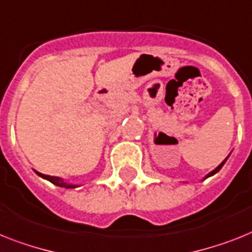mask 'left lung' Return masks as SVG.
<instances>
[{
    "label": "left lung",
    "mask_w": 252,
    "mask_h": 252,
    "mask_svg": "<svg viewBox=\"0 0 252 252\" xmlns=\"http://www.w3.org/2000/svg\"><path fill=\"white\" fill-rule=\"evenodd\" d=\"M227 158H225V160H224V161H223V162H221L220 165L218 166V168H215V169H214V170H213V172H211V173H209V174H208V175H206V178H209V177H211V175H214V174H215V173H218V172H219V170H220V169H221V166H223V165H224V162L227 161Z\"/></svg>",
    "instance_id": "8db88e82"
}]
</instances>
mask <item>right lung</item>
Wrapping results in <instances>:
<instances>
[{
	"mask_svg": "<svg viewBox=\"0 0 252 252\" xmlns=\"http://www.w3.org/2000/svg\"><path fill=\"white\" fill-rule=\"evenodd\" d=\"M35 173H37V174L39 175V177H42V178H46V179H47V181H50L51 183H54V185L59 186V187H64V188H75V187H77V186L67 185V183H65V182L63 181V179L59 178V177H51V175L41 174V173H38V172H35Z\"/></svg>",
	"mask_w": 252,
	"mask_h": 252,
	"instance_id": "add662e5",
	"label": "right lung"
}]
</instances>
